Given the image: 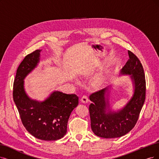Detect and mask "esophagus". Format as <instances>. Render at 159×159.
Here are the masks:
<instances>
[{
    "mask_svg": "<svg viewBox=\"0 0 159 159\" xmlns=\"http://www.w3.org/2000/svg\"><path fill=\"white\" fill-rule=\"evenodd\" d=\"M80 101H81V102L83 103L86 104V103H87L88 102H89V98H88V97L86 96H83V97L81 98Z\"/></svg>",
    "mask_w": 159,
    "mask_h": 159,
    "instance_id": "obj_1",
    "label": "esophagus"
}]
</instances>
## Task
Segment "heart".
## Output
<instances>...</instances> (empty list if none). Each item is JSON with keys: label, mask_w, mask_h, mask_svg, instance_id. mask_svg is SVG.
<instances>
[{"label": "heart", "mask_w": 159, "mask_h": 159, "mask_svg": "<svg viewBox=\"0 0 159 159\" xmlns=\"http://www.w3.org/2000/svg\"><path fill=\"white\" fill-rule=\"evenodd\" d=\"M103 83H104V80H103V79H102V78L98 79H97V80H96V83H95V86H97V87H99V86H102V85L103 84Z\"/></svg>", "instance_id": "b5f03b06"}]
</instances>
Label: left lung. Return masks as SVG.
Here are the masks:
<instances>
[{
    "mask_svg": "<svg viewBox=\"0 0 159 159\" xmlns=\"http://www.w3.org/2000/svg\"><path fill=\"white\" fill-rule=\"evenodd\" d=\"M129 60L120 71L122 75H130L134 93L122 109L113 111L109 102V89L93 93L89 106L91 128L96 136L115 138L125 136L136 125L145 99L146 83L144 70L138 57L128 51Z\"/></svg>",
    "mask_w": 159,
    "mask_h": 159,
    "instance_id": "1",
    "label": "left lung"
}]
</instances>
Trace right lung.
I'll list each match as a JSON object with an SVG mask.
<instances>
[{
	"label": "right lung",
	"instance_id": "obj_1",
	"mask_svg": "<svg viewBox=\"0 0 159 159\" xmlns=\"http://www.w3.org/2000/svg\"><path fill=\"white\" fill-rule=\"evenodd\" d=\"M41 51L26 56L17 68L13 98L23 126L32 136L41 140H57L67 133L69 116L79 104V97L59 91L53 92L43 102L28 96L24 79L38 66Z\"/></svg>",
	"mask_w": 159,
	"mask_h": 159
}]
</instances>
